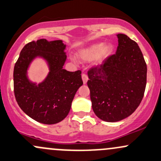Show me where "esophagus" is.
<instances>
[{"mask_svg":"<svg viewBox=\"0 0 161 161\" xmlns=\"http://www.w3.org/2000/svg\"><path fill=\"white\" fill-rule=\"evenodd\" d=\"M82 80L84 84H86L88 80V76L86 74H82Z\"/></svg>","mask_w":161,"mask_h":161,"instance_id":"obj_1","label":"esophagus"}]
</instances>
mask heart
Segmentation results:
<instances>
[{
    "instance_id": "heart-1",
    "label": "heart",
    "mask_w": 161,
    "mask_h": 161,
    "mask_svg": "<svg viewBox=\"0 0 161 161\" xmlns=\"http://www.w3.org/2000/svg\"><path fill=\"white\" fill-rule=\"evenodd\" d=\"M113 52V46L104 44L103 43H97L87 48H84L79 53L81 59L84 60H94L97 57V62L103 63Z\"/></svg>"
}]
</instances>
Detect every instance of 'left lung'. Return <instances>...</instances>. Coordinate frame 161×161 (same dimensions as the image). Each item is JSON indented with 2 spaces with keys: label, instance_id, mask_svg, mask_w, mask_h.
I'll list each match as a JSON object with an SVG mask.
<instances>
[{
  "label": "left lung",
  "instance_id": "8db88e82",
  "mask_svg": "<svg viewBox=\"0 0 161 161\" xmlns=\"http://www.w3.org/2000/svg\"><path fill=\"white\" fill-rule=\"evenodd\" d=\"M117 51L88 70L87 86L97 117L107 122L132 114L142 101L147 84V64L139 46L117 34Z\"/></svg>",
  "mask_w": 161,
  "mask_h": 161
}]
</instances>
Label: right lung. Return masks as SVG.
<instances>
[{"label": "right lung", "instance_id": "add662e5", "mask_svg": "<svg viewBox=\"0 0 161 161\" xmlns=\"http://www.w3.org/2000/svg\"><path fill=\"white\" fill-rule=\"evenodd\" d=\"M62 41L40 39L29 42L21 50L14 69V92L19 107L36 121L53 124L68 114L74 95L83 84L81 71L63 69L67 56ZM41 56L48 62L49 74L38 86L29 81L25 71L30 61Z\"/></svg>", "mask_w": 161, "mask_h": 161}]
</instances>
